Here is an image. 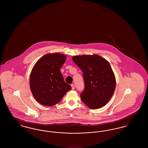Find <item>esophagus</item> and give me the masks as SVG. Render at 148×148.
<instances>
[{"label": "esophagus", "mask_w": 148, "mask_h": 148, "mask_svg": "<svg viewBox=\"0 0 148 148\" xmlns=\"http://www.w3.org/2000/svg\"><path fill=\"white\" fill-rule=\"evenodd\" d=\"M71 89H72L73 90H74V89H75V86H74V85L71 84Z\"/></svg>", "instance_id": "obj_1"}]
</instances>
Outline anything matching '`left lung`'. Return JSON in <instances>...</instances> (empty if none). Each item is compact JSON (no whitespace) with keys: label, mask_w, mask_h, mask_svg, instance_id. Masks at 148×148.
<instances>
[{"label":"left lung","mask_w":148,"mask_h":148,"mask_svg":"<svg viewBox=\"0 0 148 148\" xmlns=\"http://www.w3.org/2000/svg\"><path fill=\"white\" fill-rule=\"evenodd\" d=\"M83 73L85 89L81 100L89 108L103 107L112 97L116 80L109 63L98 55L76 56L72 58Z\"/></svg>","instance_id":"obj_1"}]
</instances>
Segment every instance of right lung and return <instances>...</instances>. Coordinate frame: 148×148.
I'll return each instance as SVG.
<instances>
[{"label":"right lung","instance_id":"add662e5","mask_svg":"<svg viewBox=\"0 0 148 148\" xmlns=\"http://www.w3.org/2000/svg\"><path fill=\"white\" fill-rule=\"evenodd\" d=\"M66 59V56L62 54L49 53L40 58L32 70L30 90L36 100L43 106L56 104L71 89L60 71Z\"/></svg>","mask_w":148,"mask_h":148}]
</instances>
